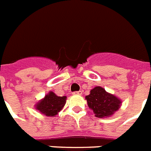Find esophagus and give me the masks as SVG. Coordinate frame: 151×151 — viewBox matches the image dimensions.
I'll use <instances>...</instances> for the list:
<instances>
[{"label": "esophagus", "instance_id": "1", "mask_svg": "<svg viewBox=\"0 0 151 151\" xmlns=\"http://www.w3.org/2000/svg\"><path fill=\"white\" fill-rule=\"evenodd\" d=\"M82 91H76V92H73V95H82Z\"/></svg>", "mask_w": 151, "mask_h": 151}]
</instances>
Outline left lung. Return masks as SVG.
I'll return each mask as SVG.
<instances>
[{
	"instance_id": "obj_1",
	"label": "left lung",
	"mask_w": 151,
	"mask_h": 151,
	"mask_svg": "<svg viewBox=\"0 0 151 151\" xmlns=\"http://www.w3.org/2000/svg\"><path fill=\"white\" fill-rule=\"evenodd\" d=\"M86 100L89 109L99 118L110 117L122 105V99L106 92L101 86L91 89L89 95L86 96Z\"/></svg>"
}]
</instances>
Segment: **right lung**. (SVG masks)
Masks as SVG:
<instances>
[{"label": "right lung", "instance_id": "right-lung-1", "mask_svg": "<svg viewBox=\"0 0 151 151\" xmlns=\"http://www.w3.org/2000/svg\"><path fill=\"white\" fill-rule=\"evenodd\" d=\"M66 103V96H58L52 91L48 92L43 99L36 103L35 107L45 116H55Z\"/></svg>", "mask_w": 151, "mask_h": 151}]
</instances>
